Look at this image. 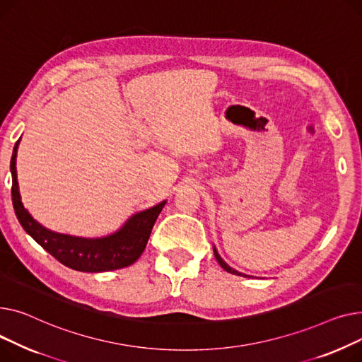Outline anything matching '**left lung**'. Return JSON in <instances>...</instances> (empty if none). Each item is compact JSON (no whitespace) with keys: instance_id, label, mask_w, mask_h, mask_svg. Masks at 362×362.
Instances as JSON below:
<instances>
[{"instance_id":"left-lung-1","label":"left lung","mask_w":362,"mask_h":362,"mask_svg":"<svg viewBox=\"0 0 362 362\" xmlns=\"http://www.w3.org/2000/svg\"><path fill=\"white\" fill-rule=\"evenodd\" d=\"M214 254H215V257H216V260H218V263L222 266V269L223 270H226L228 273H232V274H237V276H244V278H251V276H248V274H244V273H241V272H238V270H235V269H232L229 264H226L225 262H223V259L219 256V252H218V250H216V247L214 245Z\"/></svg>"}]
</instances>
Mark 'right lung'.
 Here are the masks:
<instances>
[{"mask_svg":"<svg viewBox=\"0 0 362 362\" xmlns=\"http://www.w3.org/2000/svg\"><path fill=\"white\" fill-rule=\"evenodd\" d=\"M20 139L13 148L10 169L13 177V206L16 216L23 229L59 263L73 270L99 273L132 266L144 251L152 228L163 206L166 204V200L151 209L137 211V214L127 219V222L118 230L106 237L84 238L51 230L33 219L29 210L21 203L16 168Z\"/></svg>","mask_w":362,"mask_h":362,"instance_id":"1","label":"right lung"}]
</instances>
